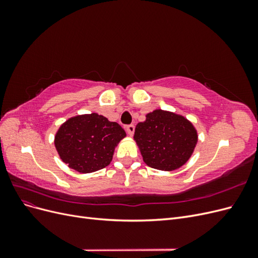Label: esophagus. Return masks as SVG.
Here are the masks:
<instances>
[{
	"label": "esophagus",
	"mask_w": 258,
	"mask_h": 258,
	"mask_svg": "<svg viewBox=\"0 0 258 258\" xmlns=\"http://www.w3.org/2000/svg\"><path fill=\"white\" fill-rule=\"evenodd\" d=\"M126 130H127V134L132 137L135 134V124H128V126L126 127Z\"/></svg>",
	"instance_id": "obj_1"
}]
</instances>
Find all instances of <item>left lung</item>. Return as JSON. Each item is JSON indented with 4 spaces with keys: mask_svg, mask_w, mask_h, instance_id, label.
Returning <instances> with one entry per match:
<instances>
[{
    "mask_svg": "<svg viewBox=\"0 0 258 258\" xmlns=\"http://www.w3.org/2000/svg\"><path fill=\"white\" fill-rule=\"evenodd\" d=\"M135 140L144 162L162 171L181 168L190 158L198 142L197 131L185 117L155 110L139 122Z\"/></svg>",
    "mask_w": 258,
    "mask_h": 258,
    "instance_id": "1",
    "label": "left lung"
}]
</instances>
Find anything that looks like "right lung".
<instances>
[{
	"label": "right lung",
	"mask_w": 258,
	"mask_h": 258,
	"mask_svg": "<svg viewBox=\"0 0 258 258\" xmlns=\"http://www.w3.org/2000/svg\"><path fill=\"white\" fill-rule=\"evenodd\" d=\"M124 137L118 123L92 113L68 119L54 137V146L70 168L90 173L110 165L115 146Z\"/></svg>",
	"instance_id": "add662e5"
}]
</instances>
